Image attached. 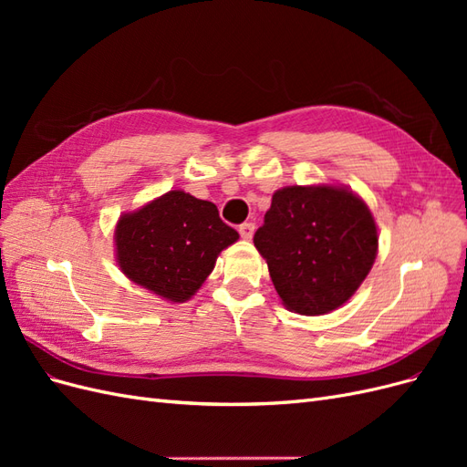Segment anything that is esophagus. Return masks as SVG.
Masks as SVG:
<instances>
[{"instance_id": "esophagus-1", "label": "esophagus", "mask_w": 467, "mask_h": 467, "mask_svg": "<svg viewBox=\"0 0 467 467\" xmlns=\"http://www.w3.org/2000/svg\"><path fill=\"white\" fill-rule=\"evenodd\" d=\"M253 234H255V223L245 222V223L239 225V235H242L245 242H249V239L253 237Z\"/></svg>"}]
</instances>
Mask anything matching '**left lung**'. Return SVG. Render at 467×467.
<instances>
[{
  "mask_svg": "<svg viewBox=\"0 0 467 467\" xmlns=\"http://www.w3.org/2000/svg\"><path fill=\"white\" fill-rule=\"evenodd\" d=\"M286 309L323 316L341 307L378 255L370 208L347 187H285L253 237Z\"/></svg>",
  "mask_w": 467,
  "mask_h": 467,
  "instance_id": "obj_1",
  "label": "left lung"
}]
</instances>
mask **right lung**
I'll return each instance as SVG.
<instances>
[{
  "instance_id": "right-lung-1",
  "label": "right lung",
  "mask_w": 467,
  "mask_h": 467,
  "mask_svg": "<svg viewBox=\"0 0 467 467\" xmlns=\"http://www.w3.org/2000/svg\"><path fill=\"white\" fill-rule=\"evenodd\" d=\"M239 234L220 220L214 202L169 191L129 214L115 228L120 271L167 302H187L214 271L220 253Z\"/></svg>"
}]
</instances>
